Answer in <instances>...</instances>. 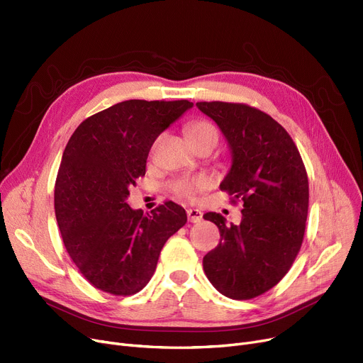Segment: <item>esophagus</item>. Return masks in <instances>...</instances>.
<instances>
[{"instance_id": "obj_1", "label": "esophagus", "mask_w": 363, "mask_h": 363, "mask_svg": "<svg viewBox=\"0 0 363 363\" xmlns=\"http://www.w3.org/2000/svg\"><path fill=\"white\" fill-rule=\"evenodd\" d=\"M186 216H188V220L193 223H197L203 219V213H201V211H199V208H188Z\"/></svg>"}]
</instances>
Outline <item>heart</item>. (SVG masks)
I'll list each match as a JSON object with an SVG mask.
<instances>
[{"instance_id":"b5f03b06","label":"heart","mask_w":363,"mask_h":363,"mask_svg":"<svg viewBox=\"0 0 363 363\" xmlns=\"http://www.w3.org/2000/svg\"><path fill=\"white\" fill-rule=\"evenodd\" d=\"M188 140L194 144L196 148H199L203 144L212 143L216 145L218 143V129L215 125L207 121H193L189 122L185 128ZM208 186V179L203 175L196 177H181L172 181L169 184L170 191L177 197L184 200H193L199 193Z\"/></svg>"}]
</instances>
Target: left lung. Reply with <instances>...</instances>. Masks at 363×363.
<instances>
[{
	"label": "left lung",
	"instance_id": "1",
	"mask_svg": "<svg viewBox=\"0 0 363 363\" xmlns=\"http://www.w3.org/2000/svg\"><path fill=\"white\" fill-rule=\"evenodd\" d=\"M197 107L216 122L233 152L220 189L233 203H244L238 225L215 212L203 216L220 233L203 268L220 294L249 300L275 287L300 252L309 207L306 167L289 132L269 114L241 103Z\"/></svg>",
	"mask_w": 363,
	"mask_h": 363
}]
</instances>
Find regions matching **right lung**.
<instances>
[{
  "label": "right lung",
  "instance_id": "right-lung-1",
  "mask_svg": "<svg viewBox=\"0 0 363 363\" xmlns=\"http://www.w3.org/2000/svg\"><path fill=\"white\" fill-rule=\"evenodd\" d=\"M191 107L188 100H128L92 114L70 137L55 179V218L70 259L95 289L141 291L164 242L186 223L174 201L145 216L126 199L145 175L152 143Z\"/></svg>",
  "mask_w": 363,
  "mask_h": 363
}]
</instances>
